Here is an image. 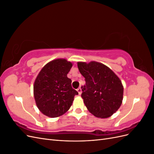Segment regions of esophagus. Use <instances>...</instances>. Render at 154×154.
Masks as SVG:
<instances>
[{"instance_id": "obj_1", "label": "esophagus", "mask_w": 154, "mask_h": 154, "mask_svg": "<svg viewBox=\"0 0 154 154\" xmlns=\"http://www.w3.org/2000/svg\"><path fill=\"white\" fill-rule=\"evenodd\" d=\"M77 91H78V92L79 95H81V94H82V88H81L80 87L78 88V89H77Z\"/></svg>"}]
</instances>
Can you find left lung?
Wrapping results in <instances>:
<instances>
[{
	"label": "left lung",
	"mask_w": 154,
	"mask_h": 154,
	"mask_svg": "<svg viewBox=\"0 0 154 154\" xmlns=\"http://www.w3.org/2000/svg\"><path fill=\"white\" fill-rule=\"evenodd\" d=\"M78 67L85 78L82 97L88 110L97 118L110 117L122 103V81L109 67L100 62H78Z\"/></svg>",
	"instance_id": "1"
}]
</instances>
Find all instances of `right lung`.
I'll list each match as a JSON object with an SVG mask.
<instances>
[{
  "mask_svg": "<svg viewBox=\"0 0 154 154\" xmlns=\"http://www.w3.org/2000/svg\"><path fill=\"white\" fill-rule=\"evenodd\" d=\"M72 63L66 59L53 60L41 69L33 85L36 105L43 114L49 118L63 115L72 105L78 92L72 88L67 74Z\"/></svg>",
  "mask_w": 154,
  "mask_h": 154,
  "instance_id": "1",
  "label": "right lung"
}]
</instances>
